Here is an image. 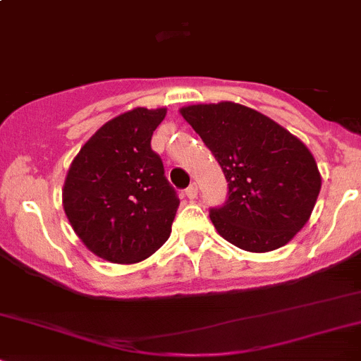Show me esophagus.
I'll list each match as a JSON object with an SVG mask.
<instances>
[{
	"label": "esophagus",
	"mask_w": 361,
	"mask_h": 361,
	"mask_svg": "<svg viewBox=\"0 0 361 361\" xmlns=\"http://www.w3.org/2000/svg\"><path fill=\"white\" fill-rule=\"evenodd\" d=\"M185 196H188L189 200H195L196 196H198V184H196V182H191V184H189V188L185 189Z\"/></svg>",
	"instance_id": "esophagus-1"
}]
</instances>
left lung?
I'll use <instances>...</instances> for the list:
<instances>
[{"label": "left lung", "mask_w": 361, "mask_h": 361, "mask_svg": "<svg viewBox=\"0 0 361 361\" xmlns=\"http://www.w3.org/2000/svg\"><path fill=\"white\" fill-rule=\"evenodd\" d=\"M180 114L228 180L224 205L210 208L219 235L247 252L287 245L307 222L322 188L310 149L276 121L235 102L196 104Z\"/></svg>", "instance_id": "obj_1"}]
</instances>
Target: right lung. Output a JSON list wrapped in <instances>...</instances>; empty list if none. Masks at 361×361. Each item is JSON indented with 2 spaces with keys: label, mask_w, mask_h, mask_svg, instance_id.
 Instances as JSON below:
<instances>
[{
  "label": "right lung",
  "mask_w": 361,
  "mask_h": 361,
  "mask_svg": "<svg viewBox=\"0 0 361 361\" xmlns=\"http://www.w3.org/2000/svg\"><path fill=\"white\" fill-rule=\"evenodd\" d=\"M166 109L135 107L102 125L71 163L62 205L74 233L99 257L133 264L172 233L179 198L151 137Z\"/></svg>",
  "instance_id": "1"
}]
</instances>
